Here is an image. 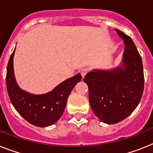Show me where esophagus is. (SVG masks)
Here are the masks:
<instances>
[{
  "instance_id": "esophagus-1",
  "label": "esophagus",
  "mask_w": 153,
  "mask_h": 153,
  "mask_svg": "<svg viewBox=\"0 0 153 153\" xmlns=\"http://www.w3.org/2000/svg\"><path fill=\"white\" fill-rule=\"evenodd\" d=\"M88 70L87 68H83V69H82V70H81L80 73H81V74H82V78H84V77L86 75V74L88 73Z\"/></svg>"
}]
</instances>
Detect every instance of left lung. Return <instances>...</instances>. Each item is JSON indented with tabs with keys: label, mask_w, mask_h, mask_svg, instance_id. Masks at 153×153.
I'll use <instances>...</instances> for the list:
<instances>
[{
	"label": "left lung",
	"mask_w": 153,
	"mask_h": 153,
	"mask_svg": "<svg viewBox=\"0 0 153 153\" xmlns=\"http://www.w3.org/2000/svg\"><path fill=\"white\" fill-rule=\"evenodd\" d=\"M124 40L121 65L110 70L94 69L85 75L89 103L103 123L114 124L131 114L139 103L144 89L142 57L131 37L115 29Z\"/></svg>",
	"instance_id": "8db88e82"
}]
</instances>
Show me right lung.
Here are the masks:
<instances>
[{
    "instance_id": "1",
    "label": "right lung",
    "mask_w": 153,
    "mask_h": 153,
    "mask_svg": "<svg viewBox=\"0 0 153 153\" xmlns=\"http://www.w3.org/2000/svg\"><path fill=\"white\" fill-rule=\"evenodd\" d=\"M15 51L9 59L6 74L10 100L17 112L29 123L40 128L51 126L62 116L71 92L82 80L80 73L66 79L47 93L32 94L22 89L17 84L13 65Z\"/></svg>"
}]
</instances>
